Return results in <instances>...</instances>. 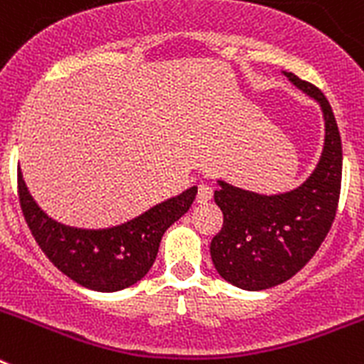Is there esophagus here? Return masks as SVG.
<instances>
[{"instance_id": "34e87169", "label": "esophagus", "mask_w": 364, "mask_h": 364, "mask_svg": "<svg viewBox=\"0 0 364 364\" xmlns=\"http://www.w3.org/2000/svg\"><path fill=\"white\" fill-rule=\"evenodd\" d=\"M211 197H213V189H211L210 186H208V184H200V186H198L197 200L200 202V204H204V202L211 200Z\"/></svg>"}]
</instances>
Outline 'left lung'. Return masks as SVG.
I'll use <instances>...</instances> for the list:
<instances>
[{"label": "left lung", "instance_id": "8db88e82", "mask_svg": "<svg viewBox=\"0 0 364 364\" xmlns=\"http://www.w3.org/2000/svg\"><path fill=\"white\" fill-rule=\"evenodd\" d=\"M282 73L321 105L324 147L314 173L291 191L260 195L217 180L224 224L211 240V260L224 281L250 291L268 290L304 268L332 228L341 193L343 147L332 107L317 87Z\"/></svg>", "mask_w": 364, "mask_h": 364}]
</instances>
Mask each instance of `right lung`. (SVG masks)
<instances>
[{"label": "right lung", "instance_id": "obj_1", "mask_svg": "<svg viewBox=\"0 0 364 364\" xmlns=\"http://www.w3.org/2000/svg\"><path fill=\"white\" fill-rule=\"evenodd\" d=\"M21 211L41 252L67 277L95 291H118L144 279L159 253L160 240L173 222L191 208L197 186L153 205L120 226L82 230L56 222L28 193L18 169Z\"/></svg>", "mask_w": 364, "mask_h": 364}]
</instances>
